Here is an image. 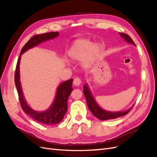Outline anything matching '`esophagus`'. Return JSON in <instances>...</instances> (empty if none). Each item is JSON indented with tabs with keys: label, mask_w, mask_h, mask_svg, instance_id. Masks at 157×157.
Instances as JSON below:
<instances>
[{
	"label": "esophagus",
	"mask_w": 157,
	"mask_h": 157,
	"mask_svg": "<svg viewBox=\"0 0 157 157\" xmlns=\"http://www.w3.org/2000/svg\"><path fill=\"white\" fill-rule=\"evenodd\" d=\"M73 83L75 86H79L80 84H81V79L78 78H76L74 79V82H73Z\"/></svg>",
	"instance_id": "obj_1"
}]
</instances>
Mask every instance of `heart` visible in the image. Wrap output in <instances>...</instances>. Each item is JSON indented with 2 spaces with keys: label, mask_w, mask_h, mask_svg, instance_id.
I'll list each match as a JSON object with an SVG mask.
<instances>
[{
  "label": "heart",
  "mask_w": 157,
  "mask_h": 157,
  "mask_svg": "<svg viewBox=\"0 0 157 157\" xmlns=\"http://www.w3.org/2000/svg\"><path fill=\"white\" fill-rule=\"evenodd\" d=\"M101 52V47L94 43L89 39H77L68 50V56L74 61H79L84 59L82 65L88 67L92 65Z\"/></svg>",
  "instance_id": "1"
}]
</instances>
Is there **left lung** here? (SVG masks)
I'll return each mask as SVG.
<instances>
[{"label": "left lung", "instance_id": "1", "mask_svg": "<svg viewBox=\"0 0 157 157\" xmlns=\"http://www.w3.org/2000/svg\"><path fill=\"white\" fill-rule=\"evenodd\" d=\"M119 35H120V37L124 39L125 42L136 46L135 43H134L132 39L130 37V36L125 33H119ZM83 94H84V96L86 97L87 105V107L89 108V110L92 113V114L94 116H96L97 118L101 120L115 119L120 117V116L126 115L134 106V105H132V106L128 109V110L124 111L111 112L105 110V109L100 106L96 102L95 98H94L92 92H91V90L88 85H87V83H86V84L83 86Z\"/></svg>", "mask_w": 157, "mask_h": 157}]
</instances>
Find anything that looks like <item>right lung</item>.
I'll return each instance as SVG.
<instances>
[{
  "label": "right lung",
  "mask_w": 157,
  "mask_h": 157,
  "mask_svg": "<svg viewBox=\"0 0 157 157\" xmlns=\"http://www.w3.org/2000/svg\"><path fill=\"white\" fill-rule=\"evenodd\" d=\"M58 36H59V32H50L37 35L33 37L21 49L19 58L17 61L15 75H14V82H15L18 94H19L22 109L25 112V114L29 115L33 119L39 123L47 125L57 124L60 123L63 119L64 116L67 111L68 98L70 96L73 90V79H70L67 81L62 82L57 86L54 100L47 110L41 112L36 111L27 104L24 96L20 79V62L21 56L27 51L33 48L43 42L56 39Z\"/></svg>",
  "instance_id": "obj_1"
}]
</instances>
